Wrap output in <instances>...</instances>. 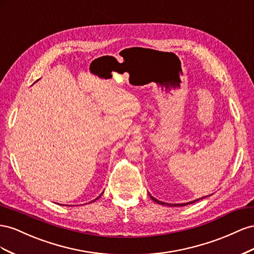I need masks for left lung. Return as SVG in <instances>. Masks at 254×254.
I'll return each mask as SVG.
<instances>
[{"label":"left lung","mask_w":254,"mask_h":254,"mask_svg":"<svg viewBox=\"0 0 254 254\" xmlns=\"http://www.w3.org/2000/svg\"><path fill=\"white\" fill-rule=\"evenodd\" d=\"M149 195H150V198L153 200L154 202H156V203H158V204H162V205H167V206H185V205H187V204H191V203H194L195 201H198V200H200V199H197V200H193V201H190V202H186V203H181V204H171V203H166V202H162V201H159V200H157V199H155L154 197H152V195L149 193ZM211 195V194H209Z\"/></svg>","instance_id":"obj_1"}]
</instances>
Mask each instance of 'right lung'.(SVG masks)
<instances>
[{
    "mask_svg": "<svg viewBox=\"0 0 254 254\" xmlns=\"http://www.w3.org/2000/svg\"><path fill=\"white\" fill-rule=\"evenodd\" d=\"M101 194H102V193H101ZM101 194H100V195H99V197H98V198H96V199H95V200H92V201H91V202H93V201H96V200H98V199H99V198H100V197H101Z\"/></svg>",
    "mask_w": 254,
    "mask_h": 254,
    "instance_id": "obj_1",
    "label": "right lung"
}]
</instances>
